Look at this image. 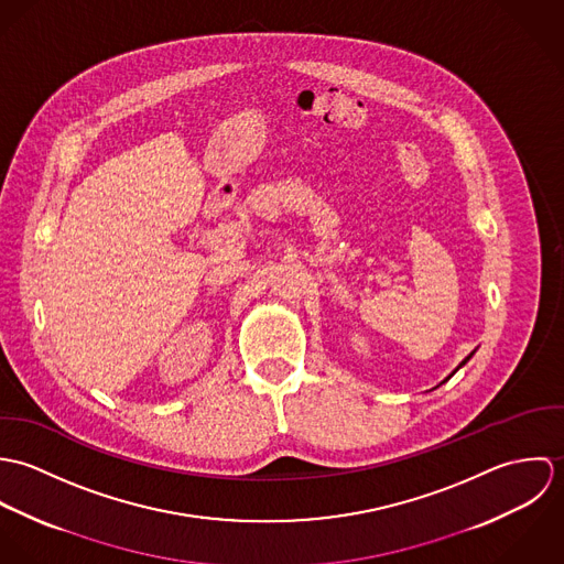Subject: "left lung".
I'll return each instance as SVG.
<instances>
[{"mask_svg": "<svg viewBox=\"0 0 564 564\" xmlns=\"http://www.w3.org/2000/svg\"><path fill=\"white\" fill-rule=\"evenodd\" d=\"M474 354H476V349H474V351H471V354H469V356H467V358H465V360H463V362H460V365H458V367H456V369H454V371H452V376H454V373H456V371H458V369H460V367H465V365H467V362H469V360H471V356H474ZM452 376H447V378H445V380H443V382H441V384H445V382H447V380H449V378H452Z\"/></svg>", "mask_w": 564, "mask_h": 564, "instance_id": "8db88e82", "label": "left lung"}]
</instances>
